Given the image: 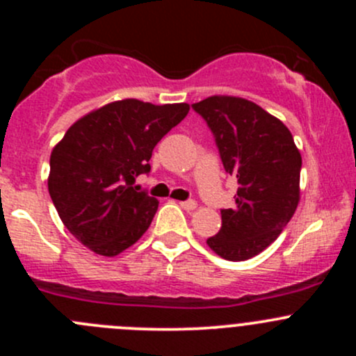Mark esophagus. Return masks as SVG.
Returning a JSON list of instances; mask_svg holds the SVG:
<instances>
[{"label": "esophagus", "mask_w": 356, "mask_h": 356, "mask_svg": "<svg viewBox=\"0 0 356 356\" xmlns=\"http://www.w3.org/2000/svg\"><path fill=\"white\" fill-rule=\"evenodd\" d=\"M181 208H184V210H188V211H191V210H195L196 208V201L195 200H186V201H181Z\"/></svg>", "instance_id": "34e87169"}]
</instances>
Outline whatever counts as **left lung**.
<instances>
[{
	"instance_id": "left-lung-1",
	"label": "left lung",
	"mask_w": 356,
	"mask_h": 356,
	"mask_svg": "<svg viewBox=\"0 0 356 356\" xmlns=\"http://www.w3.org/2000/svg\"><path fill=\"white\" fill-rule=\"evenodd\" d=\"M211 131L225 172L238 179L234 208L207 245L231 261L261 253L288 225L300 201L301 155L289 129L254 103L211 96L195 103Z\"/></svg>"
}]
</instances>
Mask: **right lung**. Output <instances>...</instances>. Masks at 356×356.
I'll return each mask as SVG.
<instances>
[{"instance_id":"1","label":"right lung","mask_w":356,"mask_h":356,"mask_svg":"<svg viewBox=\"0 0 356 356\" xmlns=\"http://www.w3.org/2000/svg\"><path fill=\"white\" fill-rule=\"evenodd\" d=\"M189 105L122 99L75 122L49 158L48 189L65 227L82 245L115 257L152 224L158 200L134 186L149 174L156 143Z\"/></svg>"}]
</instances>
